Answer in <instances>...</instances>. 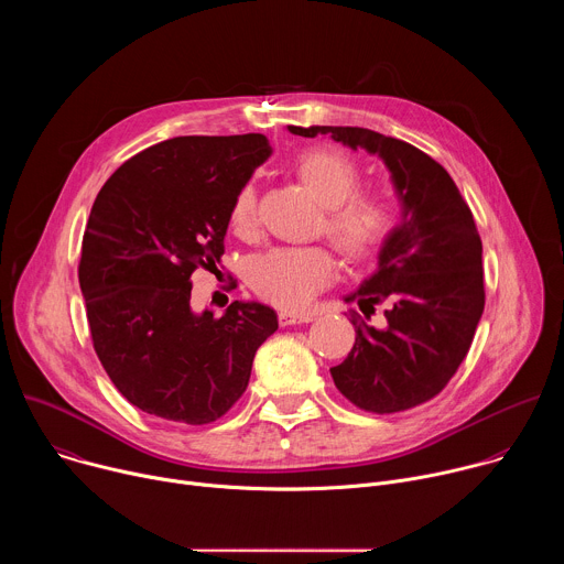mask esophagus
<instances>
[{
    "label": "esophagus",
    "mask_w": 564,
    "mask_h": 564,
    "mask_svg": "<svg viewBox=\"0 0 564 564\" xmlns=\"http://www.w3.org/2000/svg\"><path fill=\"white\" fill-rule=\"evenodd\" d=\"M314 316L312 314H305V312H281L279 314V324L285 328V326H299V324H310Z\"/></svg>",
    "instance_id": "34e87169"
}]
</instances>
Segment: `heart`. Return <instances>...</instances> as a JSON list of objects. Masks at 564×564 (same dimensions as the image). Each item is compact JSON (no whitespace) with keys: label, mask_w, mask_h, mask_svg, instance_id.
<instances>
[{"label":"heart","mask_w":564,"mask_h":564,"mask_svg":"<svg viewBox=\"0 0 564 564\" xmlns=\"http://www.w3.org/2000/svg\"><path fill=\"white\" fill-rule=\"evenodd\" d=\"M296 174L326 205V231L352 259L370 254L392 227V209L381 196L357 194L359 167L337 149H312L296 160ZM259 225L257 192L246 185L234 198L231 227L240 236L254 234ZM248 283L265 301L299 310L337 276V261L324 246L272 248L248 263Z\"/></svg>","instance_id":"heart-1"}]
</instances>
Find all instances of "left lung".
I'll return each instance as SVG.
<instances>
[{
    "label": "left lung",
    "instance_id": "obj_1",
    "mask_svg": "<svg viewBox=\"0 0 564 564\" xmlns=\"http://www.w3.org/2000/svg\"><path fill=\"white\" fill-rule=\"evenodd\" d=\"M366 149L386 165L401 220L386 234L375 272L346 294L370 316L383 305L381 328L357 324L348 357L330 368L355 406L397 413L435 397L464 361L485 312L481 240L448 172L417 147L361 127H288Z\"/></svg>",
    "mask_w": 564,
    "mask_h": 564
}]
</instances>
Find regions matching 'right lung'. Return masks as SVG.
Returning <instances> with one entry per match:
<instances>
[{
	"instance_id": "add662e5",
	"label": "right lung",
	"mask_w": 564,
	"mask_h": 564,
	"mask_svg": "<svg viewBox=\"0 0 564 564\" xmlns=\"http://www.w3.org/2000/svg\"><path fill=\"white\" fill-rule=\"evenodd\" d=\"M270 153L263 133L178 135L127 160L91 207L77 276L94 348L142 413L218 420L279 328L257 301L192 310V272L220 263L234 198Z\"/></svg>"
}]
</instances>
